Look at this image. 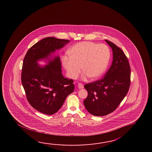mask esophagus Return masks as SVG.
Masks as SVG:
<instances>
[{
  "label": "esophagus",
  "mask_w": 152,
  "mask_h": 152,
  "mask_svg": "<svg viewBox=\"0 0 152 152\" xmlns=\"http://www.w3.org/2000/svg\"><path fill=\"white\" fill-rule=\"evenodd\" d=\"M77 86H78V88H80V89H81V88H84V85L83 84H81V83H78Z\"/></svg>",
  "instance_id": "34e87169"
}]
</instances>
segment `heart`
<instances>
[{
    "label": "heart",
    "instance_id": "1",
    "mask_svg": "<svg viewBox=\"0 0 152 152\" xmlns=\"http://www.w3.org/2000/svg\"><path fill=\"white\" fill-rule=\"evenodd\" d=\"M68 55L62 57V62L67 74L71 79H75L81 69L84 72L82 77H87L96 80L103 75L109 64L110 51L104 44L92 42H79L68 50Z\"/></svg>",
    "mask_w": 152,
    "mask_h": 152
}]
</instances>
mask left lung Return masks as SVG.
<instances>
[{
	"label": "left lung",
	"instance_id": "obj_1",
	"mask_svg": "<svg viewBox=\"0 0 152 152\" xmlns=\"http://www.w3.org/2000/svg\"><path fill=\"white\" fill-rule=\"evenodd\" d=\"M105 41L112 48V65L103 79L84 86L88 92L84 105L88 113L96 116H105L116 110L130 84V67L125 54L113 42Z\"/></svg>",
	"mask_w": 152,
	"mask_h": 152
}]
</instances>
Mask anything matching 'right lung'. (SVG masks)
<instances>
[{"label":"right lung","mask_w":152,"mask_h":152,"mask_svg":"<svg viewBox=\"0 0 152 152\" xmlns=\"http://www.w3.org/2000/svg\"><path fill=\"white\" fill-rule=\"evenodd\" d=\"M69 42L68 39L46 37L32 45L24 58L22 84L29 103L41 113L50 115L58 112L75 89L73 80L62 75L59 56H51L56 50ZM43 59L48 62L45 66L37 63Z\"/></svg>","instance_id":"right-lung-1"}]
</instances>
